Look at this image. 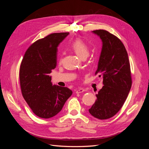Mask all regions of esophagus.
Listing matches in <instances>:
<instances>
[{"mask_svg": "<svg viewBox=\"0 0 149 149\" xmlns=\"http://www.w3.org/2000/svg\"><path fill=\"white\" fill-rule=\"evenodd\" d=\"M84 91H85V89H84V88H79V89L76 90V93L78 94V93H83V92H84Z\"/></svg>", "mask_w": 149, "mask_h": 149, "instance_id": "34e87169", "label": "esophagus"}]
</instances>
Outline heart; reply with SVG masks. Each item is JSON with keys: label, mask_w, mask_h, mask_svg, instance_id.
I'll list each match as a JSON object with an SVG mask.
<instances>
[{"label": "heart", "mask_w": 149, "mask_h": 149, "mask_svg": "<svg viewBox=\"0 0 149 149\" xmlns=\"http://www.w3.org/2000/svg\"><path fill=\"white\" fill-rule=\"evenodd\" d=\"M71 48L82 59L86 58L89 53V48L83 40L76 39L71 44Z\"/></svg>", "instance_id": "heart-1"}]
</instances>
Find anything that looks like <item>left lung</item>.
I'll return each instance as SVG.
<instances>
[{"label":"left lung","instance_id":"left-lung-1","mask_svg":"<svg viewBox=\"0 0 149 149\" xmlns=\"http://www.w3.org/2000/svg\"><path fill=\"white\" fill-rule=\"evenodd\" d=\"M93 32L102 42L95 74L103 76L104 86L89 112L94 118L103 120L115 116L123 107L131 88V72L127 52L120 40L104 30Z\"/></svg>","mask_w":149,"mask_h":149}]
</instances>
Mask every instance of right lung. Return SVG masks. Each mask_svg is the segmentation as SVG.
<instances>
[{"label": "right lung", "instance_id": "1", "mask_svg": "<svg viewBox=\"0 0 149 149\" xmlns=\"http://www.w3.org/2000/svg\"><path fill=\"white\" fill-rule=\"evenodd\" d=\"M69 32L54 33L39 39L26 51L20 68L22 96L39 118H51L60 112L73 92L53 85L49 73L56 66L57 47Z\"/></svg>", "mask_w": 149, "mask_h": 149}]
</instances>
